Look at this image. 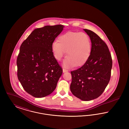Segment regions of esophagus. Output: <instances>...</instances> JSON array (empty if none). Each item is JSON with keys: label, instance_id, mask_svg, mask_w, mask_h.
<instances>
[{"label": "esophagus", "instance_id": "obj_1", "mask_svg": "<svg viewBox=\"0 0 129 129\" xmlns=\"http://www.w3.org/2000/svg\"><path fill=\"white\" fill-rule=\"evenodd\" d=\"M68 71L67 70H66V69H64V68H63V73L67 72Z\"/></svg>", "mask_w": 129, "mask_h": 129}]
</instances>
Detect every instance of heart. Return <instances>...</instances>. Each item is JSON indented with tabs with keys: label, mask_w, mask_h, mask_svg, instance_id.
<instances>
[{
	"label": "heart",
	"mask_w": 129,
	"mask_h": 129,
	"mask_svg": "<svg viewBox=\"0 0 129 129\" xmlns=\"http://www.w3.org/2000/svg\"><path fill=\"white\" fill-rule=\"evenodd\" d=\"M52 50L55 59L60 60L66 52L63 63L67 68L79 67L88 59L91 52V42L84 32L69 31L60 35L53 42Z\"/></svg>",
	"instance_id": "b5f03b06"
}]
</instances>
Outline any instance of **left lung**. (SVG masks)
Listing matches in <instances>:
<instances>
[{"instance_id": "8db88e82", "label": "left lung", "mask_w": 129, "mask_h": 129, "mask_svg": "<svg viewBox=\"0 0 129 129\" xmlns=\"http://www.w3.org/2000/svg\"><path fill=\"white\" fill-rule=\"evenodd\" d=\"M91 42V52L86 63L72 71L70 86L72 93L82 101L98 98L104 91L110 79L112 59L104 41L92 31L84 29Z\"/></svg>"}]
</instances>
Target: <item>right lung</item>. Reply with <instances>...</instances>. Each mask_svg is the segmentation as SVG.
<instances>
[{
    "label": "right lung",
    "instance_id": "add662e5",
    "mask_svg": "<svg viewBox=\"0 0 129 129\" xmlns=\"http://www.w3.org/2000/svg\"><path fill=\"white\" fill-rule=\"evenodd\" d=\"M64 27L57 25L35 29L20 46L16 62L18 78L25 91L35 98L53 92L62 75L52 45Z\"/></svg>",
    "mask_w": 129,
    "mask_h": 129
}]
</instances>
